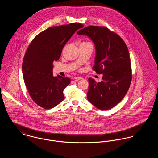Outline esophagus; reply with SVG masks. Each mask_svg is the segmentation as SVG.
I'll list each match as a JSON object with an SVG mask.
<instances>
[{
  "mask_svg": "<svg viewBox=\"0 0 158 158\" xmlns=\"http://www.w3.org/2000/svg\"><path fill=\"white\" fill-rule=\"evenodd\" d=\"M75 80H79V79H82L83 78L82 77H80V76H75V77H74V78H73Z\"/></svg>",
  "mask_w": 158,
  "mask_h": 158,
  "instance_id": "esophagus-1",
  "label": "esophagus"
}]
</instances>
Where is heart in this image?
Wrapping results in <instances>:
<instances>
[{"label": "heart", "instance_id": "b5f03b06", "mask_svg": "<svg viewBox=\"0 0 158 158\" xmlns=\"http://www.w3.org/2000/svg\"><path fill=\"white\" fill-rule=\"evenodd\" d=\"M82 44H90L92 45V44L89 43V42H83L82 43Z\"/></svg>", "mask_w": 158, "mask_h": 158}]
</instances>
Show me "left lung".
Returning <instances> with one entry per match:
<instances>
[{"mask_svg": "<svg viewBox=\"0 0 158 158\" xmlns=\"http://www.w3.org/2000/svg\"><path fill=\"white\" fill-rule=\"evenodd\" d=\"M77 34L88 36L94 43L96 57L92 69L103 74L101 82L88 79V100L99 110L111 109L125 97L131 82L127 47L118 34L105 27L90 25Z\"/></svg>", "mask_w": 158, "mask_h": 158, "instance_id": "obj_1", "label": "left lung"}]
</instances>
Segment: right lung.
<instances>
[{
    "mask_svg": "<svg viewBox=\"0 0 158 158\" xmlns=\"http://www.w3.org/2000/svg\"><path fill=\"white\" fill-rule=\"evenodd\" d=\"M83 27L75 23L50 27L31 42L23 57V77L31 98L40 106L51 109L64 99L63 90L70 79L54 77L53 61L60 59L68 40Z\"/></svg>",
    "mask_w": 158,
    "mask_h": 158,
    "instance_id": "add662e5",
    "label": "right lung"
}]
</instances>
